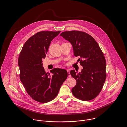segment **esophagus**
I'll list each match as a JSON object with an SVG mask.
<instances>
[{"label": "esophagus", "instance_id": "obj_1", "mask_svg": "<svg viewBox=\"0 0 127 127\" xmlns=\"http://www.w3.org/2000/svg\"><path fill=\"white\" fill-rule=\"evenodd\" d=\"M67 73H68V76L69 77H71V74H70V73L69 70L68 69H67Z\"/></svg>", "mask_w": 127, "mask_h": 127}]
</instances>
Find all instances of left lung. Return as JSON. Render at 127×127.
<instances>
[{
  "label": "left lung",
  "mask_w": 127,
  "mask_h": 127,
  "mask_svg": "<svg viewBox=\"0 0 127 127\" xmlns=\"http://www.w3.org/2000/svg\"><path fill=\"white\" fill-rule=\"evenodd\" d=\"M72 45L74 55L79 57L78 62L83 67L82 72L70 71L77 84L73 88V95L82 101L96 98L105 82L106 61L96 41L88 34L80 31H64L60 35Z\"/></svg>",
  "instance_id": "8db88e82"
}]
</instances>
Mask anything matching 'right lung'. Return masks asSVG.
Wrapping results in <instances>:
<instances>
[{
    "instance_id": "right-lung-1",
    "label": "right lung",
    "mask_w": 127,
    "mask_h": 127,
    "mask_svg": "<svg viewBox=\"0 0 127 127\" xmlns=\"http://www.w3.org/2000/svg\"><path fill=\"white\" fill-rule=\"evenodd\" d=\"M60 32L37 33L25 42L19 55L20 81L29 96L39 103L53 100L68 76L66 70L60 68L50 70V75L42 66V59L46 57L52 40Z\"/></svg>"
}]
</instances>
